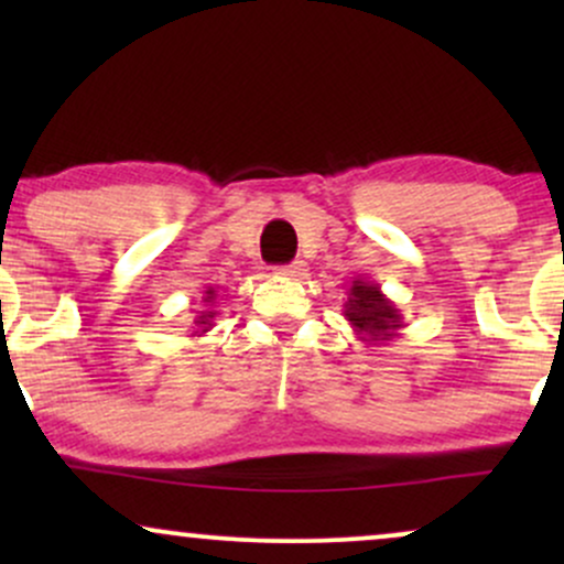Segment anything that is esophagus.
I'll use <instances>...</instances> for the list:
<instances>
[{
  "mask_svg": "<svg viewBox=\"0 0 564 564\" xmlns=\"http://www.w3.org/2000/svg\"><path fill=\"white\" fill-rule=\"evenodd\" d=\"M304 262L302 260H294V262H289V264H283V268H278V273L281 275H289V278H300V275H304Z\"/></svg>",
  "mask_w": 564,
  "mask_h": 564,
  "instance_id": "1",
  "label": "esophagus"
}]
</instances>
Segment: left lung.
<instances>
[{
    "label": "left lung",
    "mask_w": 564,
    "mask_h": 564,
    "mask_svg": "<svg viewBox=\"0 0 564 564\" xmlns=\"http://www.w3.org/2000/svg\"><path fill=\"white\" fill-rule=\"evenodd\" d=\"M341 315L366 345L390 341L403 328V315H400L398 304L387 300L379 283L366 281V278H355L352 281Z\"/></svg>",
    "instance_id": "left-lung-1"
}]
</instances>
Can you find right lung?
<instances>
[{
    "label": "right lung",
    "instance_id": "add662e5",
    "mask_svg": "<svg viewBox=\"0 0 564 564\" xmlns=\"http://www.w3.org/2000/svg\"><path fill=\"white\" fill-rule=\"evenodd\" d=\"M215 300H217L215 289L209 286V289L204 291V296H200L204 307L196 310V318H193V326H191L193 328L191 336H204L206 332H212V326H215V315H217Z\"/></svg>",
    "mask_w": 564,
    "mask_h": 564
}]
</instances>
